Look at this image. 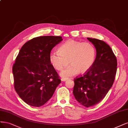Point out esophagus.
<instances>
[{"instance_id":"34e87169","label":"esophagus","mask_w":128,"mask_h":128,"mask_svg":"<svg viewBox=\"0 0 128 128\" xmlns=\"http://www.w3.org/2000/svg\"><path fill=\"white\" fill-rule=\"evenodd\" d=\"M61 81H62V82H64V81L67 80V78H61Z\"/></svg>"}]
</instances>
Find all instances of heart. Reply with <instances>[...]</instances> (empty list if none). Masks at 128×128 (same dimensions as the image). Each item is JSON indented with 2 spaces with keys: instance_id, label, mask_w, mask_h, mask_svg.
Listing matches in <instances>:
<instances>
[{
  "instance_id": "1",
  "label": "heart",
  "mask_w": 128,
  "mask_h": 128,
  "mask_svg": "<svg viewBox=\"0 0 128 128\" xmlns=\"http://www.w3.org/2000/svg\"><path fill=\"white\" fill-rule=\"evenodd\" d=\"M95 47L90 42H81L73 40L66 41L59 48V52H52L49 59L51 66L61 70L68 64L70 65L60 73L64 78L85 74L93 66L96 59Z\"/></svg>"
}]
</instances>
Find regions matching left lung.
Masks as SVG:
<instances>
[{
  "label": "left lung",
  "mask_w": 128,
  "mask_h": 128,
  "mask_svg": "<svg viewBox=\"0 0 128 128\" xmlns=\"http://www.w3.org/2000/svg\"><path fill=\"white\" fill-rule=\"evenodd\" d=\"M94 46V64L83 76L74 79L73 94L76 100L87 108L100 102L113 85L117 69L116 56L108 44L96 38H87Z\"/></svg>",
  "instance_id": "obj_1"
}]
</instances>
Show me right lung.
Masks as SVG:
<instances>
[{
	"label": "right lung",
	"instance_id": "obj_1",
	"mask_svg": "<svg viewBox=\"0 0 128 128\" xmlns=\"http://www.w3.org/2000/svg\"><path fill=\"white\" fill-rule=\"evenodd\" d=\"M62 41L61 36L34 38L24 44L16 57L12 66L15 90L30 106L46 103L61 82L49 57L53 48Z\"/></svg>",
	"mask_w": 128,
	"mask_h": 128
}]
</instances>
